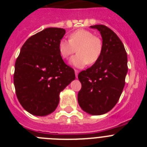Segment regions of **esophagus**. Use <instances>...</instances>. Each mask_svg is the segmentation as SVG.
I'll use <instances>...</instances> for the list:
<instances>
[{
  "label": "esophagus",
  "instance_id": "34e87169",
  "mask_svg": "<svg viewBox=\"0 0 147 147\" xmlns=\"http://www.w3.org/2000/svg\"><path fill=\"white\" fill-rule=\"evenodd\" d=\"M78 74H79V71H76V70H75V75H76V78H77V76H78Z\"/></svg>",
  "mask_w": 147,
  "mask_h": 147
}]
</instances>
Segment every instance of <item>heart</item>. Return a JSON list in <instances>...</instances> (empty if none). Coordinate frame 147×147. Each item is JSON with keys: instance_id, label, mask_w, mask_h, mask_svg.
<instances>
[{"instance_id": "1", "label": "heart", "mask_w": 147, "mask_h": 147, "mask_svg": "<svg viewBox=\"0 0 147 147\" xmlns=\"http://www.w3.org/2000/svg\"><path fill=\"white\" fill-rule=\"evenodd\" d=\"M58 49L61 57L67 59L77 51L71 58V64L76 67H82L87 64L93 65L102 55L103 43L98 37L94 36L88 30L79 29L69 35V40L62 39L59 42Z\"/></svg>"}]
</instances>
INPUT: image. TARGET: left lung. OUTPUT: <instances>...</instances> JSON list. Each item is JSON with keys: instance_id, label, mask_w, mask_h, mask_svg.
<instances>
[{"instance_id": "left-lung-1", "label": "left lung", "mask_w": 147, "mask_h": 147, "mask_svg": "<svg viewBox=\"0 0 147 147\" xmlns=\"http://www.w3.org/2000/svg\"><path fill=\"white\" fill-rule=\"evenodd\" d=\"M102 37V55L86 71L79 74L82 88L78 103L90 115H102L112 110L119 101L128 71L127 55L116 34L104 25L91 26Z\"/></svg>"}]
</instances>
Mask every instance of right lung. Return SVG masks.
Masks as SVG:
<instances>
[{"label": "right lung", "instance_id": "1", "mask_svg": "<svg viewBox=\"0 0 147 147\" xmlns=\"http://www.w3.org/2000/svg\"><path fill=\"white\" fill-rule=\"evenodd\" d=\"M65 34L63 28H47L33 35L23 44L15 62L17 97L34 115L54 112L60 92L75 80L74 70L65 63L58 49Z\"/></svg>", "mask_w": 147, "mask_h": 147}]
</instances>
